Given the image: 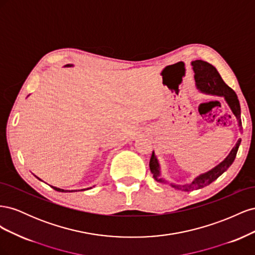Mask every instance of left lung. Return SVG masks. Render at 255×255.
I'll return each mask as SVG.
<instances>
[{"instance_id": "1", "label": "left lung", "mask_w": 255, "mask_h": 255, "mask_svg": "<svg viewBox=\"0 0 255 255\" xmlns=\"http://www.w3.org/2000/svg\"><path fill=\"white\" fill-rule=\"evenodd\" d=\"M192 69H194L195 72V81H196V86L197 88L206 95H212V96H218L223 97L228 103L229 107L234 114L238 121V126L242 129V120H241V105H239L238 98L235 94V91L230 88L228 85L223 82L221 79L220 74L218 73L217 69H216L213 65L208 64L207 61L204 60H195L191 61ZM242 139L239 138L237 140L234 148L231 150L229 155L223 159L220 164H218L210 171L205 173H202L198 175L194 181L186 184H174V183H169L165 179L161 177L160 173V166L158 163V159L155 155L154 151L152 152V156L150 159V170L153 174V177L159 183L169 184L170 186L176 190H182V191H191L195 189L203 188L207 185H210L215 180H217L218 177L228 170V168L233 164V161L236 157V154L239 148V144H241Z\"/></svg>"}]
</instances>
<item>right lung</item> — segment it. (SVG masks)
Instances as JSON below:
<instances>
[{"label":"right lung","instance_id":"1","mask_svg":"<svg viewBox=\"0 0 255 255\" xmlns=\"http://www.w3.org/2000/svg\"><path fill=\"white\" fill-rule=\"evenodd\" d=\"M65 67H73V65H71V64H69V65H66ZM37 179H39V177H37ZM40 180V179H39ZM54 189L55 190H57V191H60V192H73V191H76V190H65V189H61V188H57V187H54V186H52ZM91 188V187H90ZM86 189H89V188H86ZM82 190H85V189H82Z\"/></svg>","mask_w":255,"mask_h":255}]
</instances>
